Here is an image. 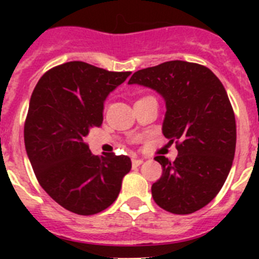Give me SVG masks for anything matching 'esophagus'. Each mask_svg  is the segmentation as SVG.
I'll return each mask as SVG.
<instances>
[{
    "label": "esophagus",
    "instance_id": "esophagus-1",
    "mask_svg": "<svg viewBox=\"0 0 259 259\" xmlns=\"http://www.w3.org/2000/svg\"><path fill=\"white\" fill-rule=\"evenodd\" d=\"M141 163H143V159H140V158H132V166L134 167L140 166Z\"/></svg>",
    "mask_w": 259,
    "mask_h": 259
}]
</instances>
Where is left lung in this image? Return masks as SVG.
<instances>
[{
    "instance_id": "left-lung-1",
    "label": "left lung",
    "mask_w": 259,
    "mask_h": 259,
    "mask_svg": "<svg viewBox=\"0 0 259 259\" xmlns=\"http://www.w3.org/2000/svg\"><path fill=\"white\" fill-rule=\"evenodd\" d=\"M128 84L163 97L162 132L170 143L176 141L175 161L154 158L162 176L152 185L153 200L172 214L202 209L223 187L236 149V120L223 84L207 67L185 61L136 71Z\"/></svg>"
}]
</instances>
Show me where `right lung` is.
I'll use <instances>...</instances> for the list:
<instances>
[{
    "mask_svg": "<svg viewBox=\"0 0 259 259\" xmlns=\"http://www.w3.org/2000/svg\"><path fill=\"white\" fill-rule=\"evenodd\" d=\"M130 75L72 61L50 68L33 89L24 124L27 155L41 187L68 211L107 209L131 170L127 155H93L84 143L102 124L109 93Z\"/></svg>",
    "mask_w": 259,
    "mask_h": 259,
    "instance_id": "1",
    "label": "right lung"
}]
</instances>
